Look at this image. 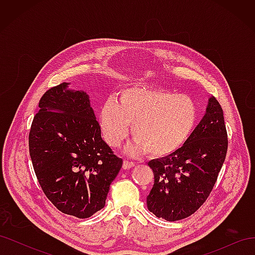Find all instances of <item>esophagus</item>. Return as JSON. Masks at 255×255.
Segmentation results:
<instances>
[{
  "instance_id": "1",
  "label": "esophagus",
  "mask_w": 255,
  "mask_h": 255,
  "mask_svg": "<svg viewBox=\"0 0 255 255\" xmlns=\"http://www.w3.org/2000/svg\"><path fill=\"white\" fill-rule=\"evenodd\" d=\"M135 166V164L133 163V161H128V160H125L123 161V169H130V168H133Z\"/></svg>"
}]
</instances>
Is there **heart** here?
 Returning <instances> with one entry per match:
<instances>
[{"instance_id": "heart-1", "label": "heart", "mask_w": 255, "mask_h": 255, "mask_svg": "<svg viewBox=\"0 0 255 255\" xmlns=\"http://www.w3.org/2000/svg\"><path fill=\"white\" fill-rule=\"evenodd\" d=\"M199 110L188 96L152 87L123 88L119 99L111 98L99 111V125L105 141L117 148L132 125L135 136L128 150L134 154L150 151L165 157L187 142L198 123Z\"/></svg>"}]
</instances>
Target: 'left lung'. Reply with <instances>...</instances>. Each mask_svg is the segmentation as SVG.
<instances>
[{"instance_id": "1", "label": "left lung", "mask_w": 255, "mask_h": 255, "mask_svg": "<svg viewBox=\"0 0 255 255\" xmlns=\"http://www.w3.org/2000/svg\"><path fill=\"white\" fill-rule=\"evenodd\" d=\"M228 135L220 104L208 99L201 121L182 148L150 160L154 184L146 197L148 210L167 221L194 214L210 196L226 159Z\"/></svg>"}]
</instances>
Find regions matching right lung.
I'll use <instances>...</instances> for the list:
<instances>
[{
	"label": "right lung",
	"instance_id": "1",
	"mask_svg": "<svg viewBox=\"0 0 255 255\" xmlns=\"http://www.w3.org/2000/svg\"><path fill=\"white\" fill-rule=\"evenodd\" d=\"M68 86L59 84L40 99L28 136L29 155L54 206L88 218L104 207L122 159L102 139L89 96Z\"/></svg>",
	"mask_w": 255,
	"mask_h": 255
}]
</instances>
